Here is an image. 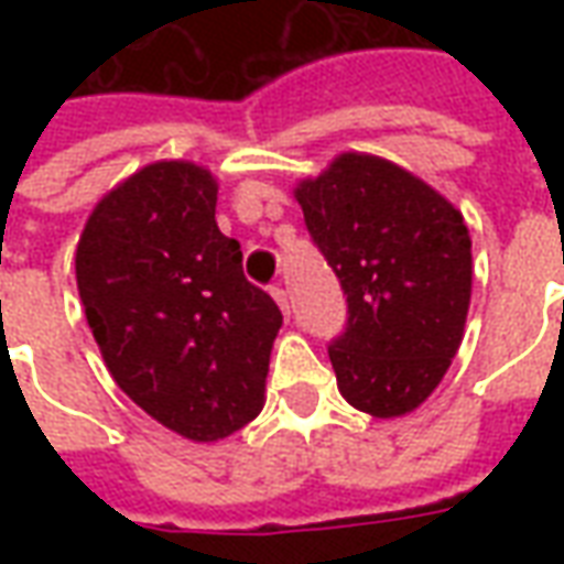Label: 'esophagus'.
I'll return each instance as SVG.
<instances>
[{"mask_svg":"<svg viewBox=\"0 0 564 564\" xmlns=\"http://www.w3.org/2000/svg\"><path fill=\"white\" fill-rule=\"evenodd\" d=\"M271 299H274L278 307H281L283 314L290 317V295H286V290H283V286H271Z\"/></svg>","mask_w":564,"mask_h":564,"instance_id":"34e87169","label":"esophagus"}]
</instances>
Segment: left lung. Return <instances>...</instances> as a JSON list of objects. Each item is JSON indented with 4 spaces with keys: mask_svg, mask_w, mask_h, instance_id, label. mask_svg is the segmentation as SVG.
I'll return each instance as SVG.
<instances>
[{
    "mask_svg": "<svg viewBox=\"0 0 564 564\" xmlns=\"http://www.w3.org/2000/svg\"><path fill=\"white\" fill-rule=\"evenodd\" d=\"M293 193L347 295V329L329 347L338 390L378 420L411 414L447 375L465 335L468 226L435 186L356 150Z\"/></svg>",
    "mask_w": 564,
    "mask_h": 564,
    "instance_id": "8db88e82",
    "label": "left lung"
}]
</instances>
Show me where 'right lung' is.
<instances>
[{
  "label": "right lung",
  "instance_id": "right-lung-1",
  "mask_svg": "<svg viewBox=\"0 0 564 564\" xmlns=\"http://www.w3.org/2000/svg\"><path fill=\"white\" fill-rule=\"evenodd\" d=\"M217 177L196 162H150L108 189L84 223L75 278L117 387L196 444L265 404L281 311L247 281L241 247L217 229Z\"/></svg>",
  "mask_w": 564,
  "mask_h": 564
}]
</instances>
